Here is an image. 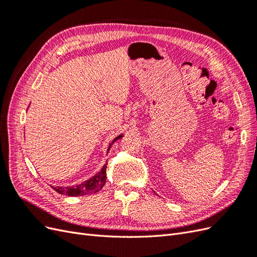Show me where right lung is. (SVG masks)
I'll return each mask as SVG.
<instances>
[{"label":"right lung","mask_w":257,"mask_h":257,"mask_svg":"<svg viewBox=\"0 0 257 257\" xmlns=\"http://www.w3.org/2000/svg\"><path fill=\"white\" fill-rule=\"evenodd\" d=\"M123 136V134L119 135L118 137H115L113 141L108 146V150L107 152L109 151V149L111 148V146L120 139ZM106 168H107V162L106 164L103 166V168L99 170V172L93 176L92 178H90L89 180L84 181L80 184L77 185H73V186H52L51 188L60 193L63 194V195H67V196H83V195H90V194H94L96 192H98L100 189L103 188L105 182H106Z\"/></svg>","instance_id":"1"}]
</instances>
